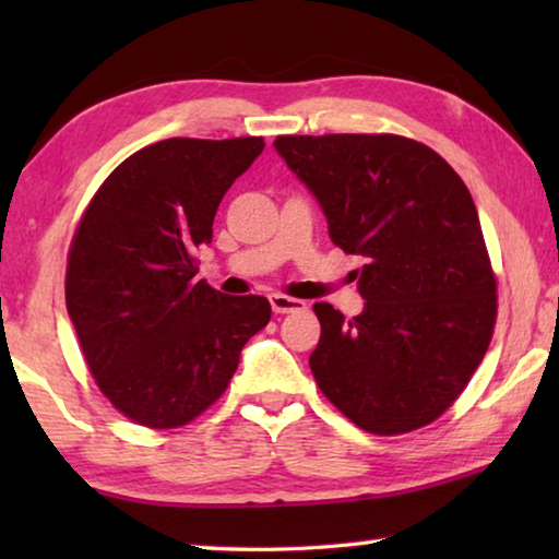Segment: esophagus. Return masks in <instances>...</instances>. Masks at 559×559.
I'll return each instance as SVG.
<instances>
[{
	"label": "esophagus",
	"instance_id": "34e87169",
	"mask_svg": "<svg viewBox=\"0 0 559 559\" xmlns=\"http://www.w3.org/2000/svg\"><path fill=\"white\" fill-rule=\"evenodd\" d=\"M269 300H271L273 313H293V310H302V308H306V300L283 296V293H271Z\"/></svg>",
	"mask_w": 559,
	"mask_h": 559
}]
</instances>
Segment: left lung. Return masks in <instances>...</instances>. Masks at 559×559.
<instances>
[{"instance_id": "left-lung-1", "label": "left lung", "mask_w": 559, "mask_h": 559, "mask_svg": "<svg viewBox=\"0 0 559 559\" xmlns=\"http://www.w3.org/2000/svg\"><path fill=\"white\" fill-rule=\"evenodd\" d=\"M273 147L365 259L353 320L316 302L310 370L359 429L394 437L456 402L496 325V276L473 197L431 147L402 135H281Z\"/></svg>"}]
</instances>
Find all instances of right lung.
Returning <instances> with one entry per match:
<instances>
[{
    "label": "right lung",
    "mask_w": 559,
    "mask_h": 559,
    "mask_svg": "<svg viewBox=\"0 0 559 559\" xmlns=\"http://www.w3.org/2000/svg\"><path fill=\"white\" fill-rule=\"evenodd\" d=\"M263 153V138L159 140L100 185L75 229L66 308L100 392L135 424L175 429L229 386L263 296L197 281L222 197Z\"/></svg>",
    "instance_id": "obj_1"
}]
</instances>
